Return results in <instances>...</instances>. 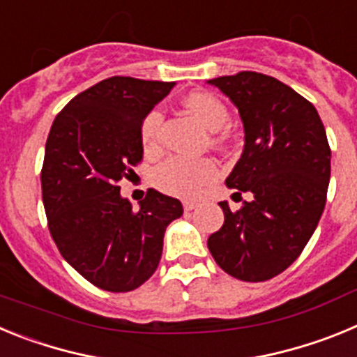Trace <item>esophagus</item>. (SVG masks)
<instances>
[{
  "mask_svg": "<svg viewBox=\"0 0 357 357\" xmlns=\"http://www.w3.org/2000/svg\"><path fill=\"white\" fill-rule=\"evenodd\" d=\"M182 206H184V211H193V209H197L198 204H197V202H193V200H185Z\"/></svg>",
  "mask_w": 357,
  "mask_h": 357,
  "instance_id": "obj_1",
  "label": "esophagus"
}]
</instances>
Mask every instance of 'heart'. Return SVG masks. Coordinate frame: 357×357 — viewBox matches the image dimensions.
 Wrapping results in <instances>:
<instances>
[{
	"mask_svg": "<svg viewBox=\"0 0 357 357\" xmlns=\"http://www.w3.org/2000/svg\"><path fill=\"white\" fill-rule=\"evenodd\" d=\"M185 109L207 128L222 130L229 121L225 105L214 94L197 91L185 96ZM160 127H162V110L153 107L143 116L139 127V137L146 151H155L160 143ZM218 166L213 159H184L169 157L159 164L153 172V182L164 193L173 197L193 198L202 189L216 178Z\"/></svg>",
	"mask_w": 357,
	"mask_h": 357,
	"instance_id": "heart-1",
	"label": "heart"
}]
</instances>
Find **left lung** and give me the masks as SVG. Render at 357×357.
Instances as JSON below:
<instances>
[{
	"label": "left lung",
	"mask_w": 357,
	"mask_h": 357,
	"mask_svg": "<svg viewBox=\"0 0 357 357\" xmlns=\"http://www.w3.org/2000/svg\"><path fill=\"white\" fill-rule=\"evenodd\" d=\"M239 110L245 150L225 181L252 193L239 211L220 202L225 222L207 239L223 272L247 282L282 273L313 236L327 200L331 148L313 103L263 73L209 80Z\"/></svg>",
	"instance_id": "8db88e82"
}]
</instances>
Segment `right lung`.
<instances>
[{"mask_svg":"<svg viewBox=\"0 0 357 357\" xmlns=\"http://www.w3.org/2000/svg\"><path fill=\"white\" fill-rule=\"evenodd\" d=\"M173 82L112 77L56 114L40 169L44 211L56 248L96 288H139L159 266L164 230L184 209L148 189L134 211L119 182L143 160L141 119Z\"/></svg>","mask_w":357,"mask_h":357,"instance_id":"add662e5","label":"right lung"}]
</instances>
